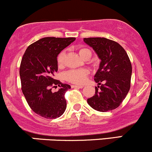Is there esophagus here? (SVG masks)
<instances>
[{
    "label": "esophagus",
    "mask_w": 152,
    "mask_h": 152,
    "mask_svg": "<svg viewBox=\"0 0 152 152\" xmlns=\"http://www.w3.org/2000/svg\"><path fill=\"white\" fill-rule=\"evenodd\" d=\"M72 88H83V86H76V85H72Z\"/></svg>",
    "instance_id": "1"
}]
</instances>
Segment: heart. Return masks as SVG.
<instances>
[{"label": "heart", "instance_id": "heart-1", "mask_svg": "<svg viewBox=\"0 0 152 152\" xmlns=\"http://www.w3.org/2000/svg\"><path fill=\"white\" fill-rule=\"evenodd\" d=\"M78 53H79L80 56L82 57L83 58H85L86 56L91 54V52L88 48H82L78 50ZM64 51H61L58 53V56H57V63L59 66H61L64 64ZM88 73V70L86 69H71L65 73L64 77L66 80L70 83H75V84H83L86 82Z\"/></svg>", "mask_w": 152, "mask_h": 152}]
</instances>
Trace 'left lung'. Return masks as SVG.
<instances>
[{
  "label": "left lung",
  "mask_w": 152,
  "mask_h": 152,
  "mask_svg": "<svg viewBox=\"0 0 152 152\" xmlns=\"http://www.w3.org/2000/svg\"><path fill=\"white\" fill-rule=\"evenodd\" d=\"M83 40L101 60L94 75L99 86L95 88V95L88 99V104L99 112L113 110L120 105L130 90L132 66L129 57L120 44L105 37H88Z\"/></svg>",
  "instance_id": "left-lung-1"
}]
</instances>
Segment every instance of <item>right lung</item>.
I'll list each match as a JSON object with an SVG mask.
<instances>
[{
    "label": "right lung",
    "instance_id": "add662e5",
    "mask_svg": "<svg viewBox=\"0 0 152 152\" xmlns=\"http://www.w3.org/2000/svg\"><path fill=\"white\" fill-rule=\"evenodd\" d=\"M75 37H47L27 47L21 61L22 90L32 110L46 119H56L65 112L66 102L64 94L71 86L53 78L58 71L57 56ZM60 88L53 93L51 88Z\"/></svg>",
    "mask_w": 152,
    "mask_h": 152
}]
</instances>
